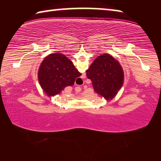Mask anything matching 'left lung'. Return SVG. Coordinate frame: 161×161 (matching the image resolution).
Wrapping results in <instances>:
<instances>
[{"instance_id":"1","label":"left lung","mask_w":161,"mask_h":161,"mask_svg":"<svg viewBox=\"0 0 161 161\" xmlns=\"http://www.w3.org/2000/svg\"><path fill=\"white\" fill-rule=\"evenodd\" d=\"M86 72L95 92L107 100L112 99L123 85V69L119 62L108 54L98 56Z\"/></svg>"}]
</instances>
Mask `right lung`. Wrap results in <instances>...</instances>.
<instances>
[{"label":"right lung","mask_w":161,"mask_h":161,"mask_svg":"<svg viewBox=\"0 0 161 161\" xmlns=\"http://www.w3.org/2000/svg\"><path fill=\"white\" fill-rule=\"evenodd\" d=\"M81 75L72 62L61 53L49 54L40 64L38 81L47 96L59 94L67 86H72Z\"/></svg>","instance_id":"right-lung-1"}]
</instances>
